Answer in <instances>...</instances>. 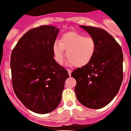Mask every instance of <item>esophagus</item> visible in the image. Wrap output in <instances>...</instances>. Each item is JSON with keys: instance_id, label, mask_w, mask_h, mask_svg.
Returning <instances> with one entry per match:
<instances>
[{"instance_id": "obj_1", "label": "esophagus", "mask_w": 131, "mask_h": 131, "mask_svg": "<svg viewBox=\"0 0 131 131\" xmlns=\"http://www.w3.org/2000/svg\"><path fill=\"white\" fill-rule=\"evenodd\" d=\"M68 72L69 76H71V73H72V70H68Z\"/></svg>"}]
</instances>
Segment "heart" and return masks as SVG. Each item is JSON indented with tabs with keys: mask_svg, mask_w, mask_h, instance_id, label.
I'll return each mask as SVG.
<instances>
[{
	"mask_svg": "<svg viewBox=\"0 0 131 131\" xmlns=\"http://www.w3.org/2000/svg\"><path fill=\"white\" fill-rule=\"evenodd\" d=\"M68 57L67 64L83 67L93 59L96 51V42L91 36H84L76 32L64 34L59 41L56 40L53 45L54 59L61 63L65 56Z\"/></svg>",
	"mask_w": 131,
	"mask_h": 131,
	"instance_id": "obj_1",
	"label": "heart"
}]
</instances>
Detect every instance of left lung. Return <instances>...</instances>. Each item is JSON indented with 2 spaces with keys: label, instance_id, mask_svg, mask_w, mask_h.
I'll return each mask as SVG.
<instances>
[{
  "label": "left lung",
  "instance_id": "left-lung-1",
  "mask_svg": "<svg viewBox=\"0 0 131 131\" xmlns=\"http://www.w3.org/2000/svg\"><path fill=\"white\" fill-rule=\"evenodd\" d=\"M96 42V51L89 63L74 70L75 93L82 105L100 109L110 103L118 93L123 80V54L119 44L101 28L80 26Z\"/></svg>",
  "mask_w": 131,
  "mask_h": 131
}]
</instances>
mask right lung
<instances>
[{
	"label": "right lung",
	"mask_w": 131,
	"mask_h": 131,
	"mask_svg": "<svg viewBox=\"0 0 131 131\" xmlns=\"http://www.w3.org/2000/svg\"><path fill=\"white\" fill-rule=\"evenodd\" d=\"M59 28L42 26L26 32L12 51L13 88L17 97L33 112L45 114L61 101L68 71L53 59V45Z\"/></svg>",
	"instance_id": "add662e5"
}]
</instances>
